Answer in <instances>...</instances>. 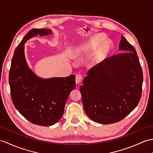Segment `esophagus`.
<instances>
[{
  "label": "esophagus",
  "mask_w": 153,
  "mask_h": 153,
  "mask_svg": "<svg viewBox=\"0 0 153 153\" xmlns=\"http://www.w3.org/2000/svg\"><path fill=\"white\" fill-rule=\"evenodd\" d=\"M83 80V77L80 74H77L76 76V84H80Z\"/></svg>",
  "instance_id": "34e87169"
}]
</instances>
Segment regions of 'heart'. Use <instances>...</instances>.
I'll return each instance as SVG.
<instances>
[{
	"label": "heart",
	"mask_w": 153,
	"mask_h": 153,
	"mask_svg": "<svg viewBox=\"0 0 153 153\" xmlns=\"http://www.w3.org/2000/svg\"><path fill=\"white\" fill-rule=\"evenodd\" d=\"M102 34H96L87 37L83 43L70 50L71 56L76 60H81L93 54L90 64L97 67L102 64L112 52V46Z\"/></svg>",
	"instance_id": "obj_1"
}]
</instances>
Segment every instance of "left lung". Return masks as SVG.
<instances>
[{"mask_svg": "<svg viewBox=\"0 0 153 153\" xmlns=\"http://www.w3.org/2000/svg\"><path fill=\"white\" fill-rule=\"evenodd\" d=\"M119 51L122 53L90 69L80 87L86 114L101 124L124 118L137 106L141 97L143 77L135 48L122 36Z\"/></svg>", "mask_w": 153, "mask_h": 153, "instance_id": "1", "label": "left lung"}]
</instances>
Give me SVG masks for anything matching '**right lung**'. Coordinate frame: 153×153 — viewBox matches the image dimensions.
I'll list each match as a JSON object with an SVG mask.
<instances>
[{
	"instance_id": "1",
	"label": "right lung",
	"mask_w": 153,
	"mask_h": 153,
	"mask_svg": "<svg viewBox=\"0 0 153 153\" xmlns=\"http://www.w3.org/2000/svg\"><path fill=\"white\" fill-rule=\"evenodd\" d=\"M53 33L47 29H32L15 49L9 72L13 104L21 114L36 125H54L62 117L68 97L76 87L75 76L42 78L29 67L25 43L37 35Z\"/></svg>"
}]
</instances>
